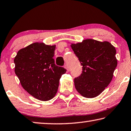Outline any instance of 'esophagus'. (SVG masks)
Segmentation results:
<instances>
[{
	"mask_svg": "<svg viewBox=\"0 0 131 131\" xmlns=\"http://www.w3.org/2000/svg\"><path fill=\"white\" fill-rule=\"evenodd\" d=\"M64 68H65V69H66V70H67V72H69V66H68L67 65H65V66H64Z\"/></svg>",
	"mask_w": 131,
	"mask_h": 131,
	"instance_id": "esophagus-1",
	"label": "esophagus"
}]
</instances>
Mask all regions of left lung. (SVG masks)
<instances>
[{
    "mask_svg": "<svg viewBox=\"0 0 131 131\" xmlns=\"http://www.w3.org/2000/svg\"><path fill=\"white\" fill-rule=\"evenodd\" d=\"M70 46L83 66L82 73L74 80L76 90L86 98L98 96L110 83L117 66L115 48L92 39Z\"/></svg>",
    "mask_w": 131,
    "mask_h": 131,
    "instance_id": "8db88e82",
    "label": "left lung"
}]
</instances>
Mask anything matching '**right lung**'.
<instances>
[{"label":"right lung","instance_id":"add662e5","mask_svg":"<svg viewBox=\"0 0 131 131\" xmlns=\"http://www.w3.org/2000/svg\"><path fill=\"white\" fill-rule=\"evenodd\" d=\"M56 45L35 42L20 49L14 59V72L25 90L35 98L48 101L57 94L66 70L55 64Z\"/></svg>","mask_w":131,"mask_h":131}]
</instances>
